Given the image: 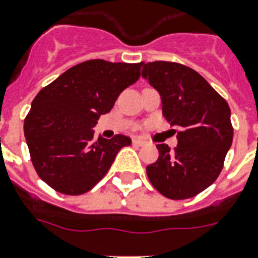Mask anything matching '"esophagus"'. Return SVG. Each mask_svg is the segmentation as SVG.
<instances>
[{
  "mask_svg": "<svg viewBox=\"0 0 258 258\" xmlns=\"http://www.w3.org/2000/svg\"><path fill=\"white\" fill-rule=\"evenodd\" d=\"M133 144H134V145H140V147H144V145L147 144V141H144V140H141V138H134V140H133Z\"/></svg>",
  "mask_w": 258,
  "mask_h": 258,
  "instance_id": "obj_1",
  "label": "esophagus"
}]
</instances>
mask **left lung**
Returning a JSON list of instances; mask_svg holds the SVG:
<instances>
[{
    "mask_svg": "<svg viewBox=\"0 0 258 258\" xmlns=\"http://www.w3.org/2000/svg\"><path fill=\"white\" fill-rule=\"evenodd\" d=\"M142 77L159 92L162 111L177 127V147L158 144L149 181L170 200L204 191L218 179L233 140L226 100L190 67L170 61L141 62ZM176 133V131H174Z\"/></svg>",
    "mask_w": 258,
    "mask_h": 258,
    "instance_id": "obj_1",
    "label": "left lung"
}]
</instances>
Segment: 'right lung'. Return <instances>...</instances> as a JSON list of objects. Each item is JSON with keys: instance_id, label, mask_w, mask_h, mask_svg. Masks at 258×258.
Returning a JSON list of instances; mask_svg holds the SVG:
<instances>
[{"instance_id": "add662e5", "label": "right lung", "mask_w": 258, "mask_h": 258, "mask_svg": "<svg viewBox=\"0 0 258 258\" xmlns=\"http://www.w3.org/2000/svg\"><path fill=\"white\" fill-rule=\"evenodd\" d=\"M141 62L89 60L44 86L25 118L30 160L46 184L67 196L89 191L109 172L125 135L93 138L99 117L111 110L121 92L140 78Z\"/></svg>"}]
</instances>
